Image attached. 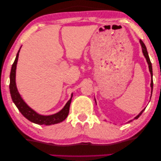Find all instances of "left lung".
<instances>
[{
    "label": "left lung",
    "instance_id": "obj_1",
    "mask_svg": "<svg viewBox=\"0 0 161 161\" xmlns=\"http://www.w3.org/2000/svg\"><path fill=\"white\" fill-rule=\"evenodd\" d=\"M140 43H141V47H142V51H143V53L144 55L145 58H146V59L147 60V64H148V68H149V70H150V73H151V77H152V79H151V96H152V92H153V69H152V64H151V60H150V58H149V56H148V53H147V48L146 46H145V44L143 41H142L141 40H140ZM96 101V100H95ZM145 109L144 108L142 111L139 113V114L137 115L136 117H135V118H134V120L135 119H138V118L140 117V115L142 114V113H143ZM132 121V120H129L128 123H130Z\"/></svg>",
    "mask_w": 161,
    "mask_h": 161
}]
</instances>
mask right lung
Masks as SVG:
<instances>
[{
  "label": "right lung",
  "instance_id": "obj_1",
  "mask_svg": "<svg viewBox=\"0 0 161 161\" xmlns=\"http://www.w3.org/2000/svg\"><path fill=\"white\" fill-rule=\"evenodd\" d=\"M20 50L18 51L16 55L15 61L14 64L12 65L11 70H10V96L13 100V102L14 103L15 105H16L18 109L21 113L23 116L27 118L31 122L36 123L38 125H50L53 124H56L62 122L67 118L68 113H69L70 105L71 103V99H72L73 94L71 95V98L69 101L67 102V103L63 107V108L56 114L51 115H43L37 113L35 110L31 108L28 105L25 103L23 101V98H21L20 95L18 91L16 83H15V70H16V65L18 59V56H19Z\"/></svg>",
  "mask_w": 161,
  "mask_h": 161
}]
</instances>
